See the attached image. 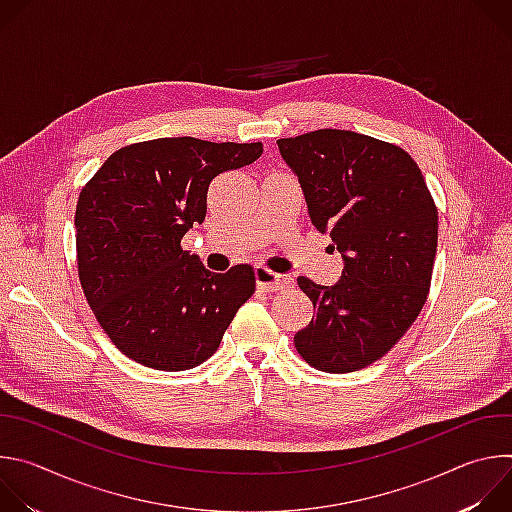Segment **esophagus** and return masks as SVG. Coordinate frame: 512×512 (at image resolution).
<instances>
[{"label": "esophagus", "instance_id": "34e87169", "mask_svg": "<svg viewBox=\"0 0 512 512\" xmlns=\"http://www.w3.org/2000/svg\"><path fill=\"white\" fill-rule=\"evenodd\" d=\"M255 279H257V285H261L267 291H279V289H285L291 285L289 275L273 273L267 267H255Z\"/></svg>", "mask_w": 512, "mask_h": 512}]
</instances>
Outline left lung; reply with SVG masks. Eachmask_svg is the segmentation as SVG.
Segmentation results:
<instances>
[{
	"mask_svg": "<svg viewBox=\"0 0 512 512\" xmlns=\"http://www.w3.org/2000/svg\"><path fill=\"white\" fill-rule=\"evenodd\" d=\"M296 172L312 225L330 233L342 277H298L316 316L294 336L324 373H352L385 356L419 316L437 247V208L399 145L344 129L277 139Z\"/></svg>",
	"mask_w": 512,
	"mask_h": 512,
	"instance_id": "left-lung-1",
	"label": "left lung"
}]
</instances>
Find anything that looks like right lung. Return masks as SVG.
Masks as SVG:
<instances>
[{
  "label": "right lung",
  "mask_w": 512,
  "mask_h": 512,
  "mask_svg": "<svg viewBox=\"0 0 512 512\" xmlns=\"http://www.w3.org/2000/svg\"><path fill=\"white\" fill-rule=\"evenodd\" d=\"M261 154L259 141H139L111 154L81 190L79 279L97 322L131 360L172 373L198 367L253 296L251 265L212 273L180 241L202 225L210 182Z\"/></svg>",
  "instance_id": "right-lung-1"
}]
</instances>
